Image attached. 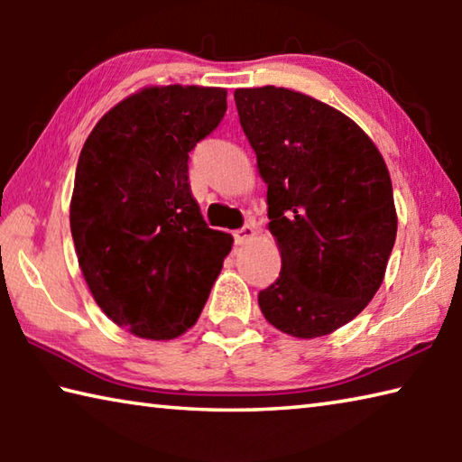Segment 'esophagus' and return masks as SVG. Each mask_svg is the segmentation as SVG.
Returning a JSON list of instances; mask_svg holds the SVG:
<instances>
[{
  "label": "esophagus",
  "instance_id": "34e87169",
  "mask_svg": "<svg viewBox=\"0 0 462 462\" xmlns=\"http://www.w3.org/2000/svg\"><path fill=\"white\" fill-rule=\"evenodd\" d=\"M254 236V228L253 226H242L240 230H236L234 232V242H236V245H246V242Z\"/></svg>",
  "mask_w": 462,
  "mask_h": 462
}]
</instances>
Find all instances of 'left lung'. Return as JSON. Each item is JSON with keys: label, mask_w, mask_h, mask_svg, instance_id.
<instances>
[{"label": "left lung", "mask_w": 462, "mask_h": 462, "mask_svg": "<svg viewBox=\"0 0 462 462\" xmlns=\"http://www.w3.org/2000/svg\"><path fill=\"white\" fill-rule=\"evenodd\" d=\"M240 126L267 183L281 250L259 306L277 330L316 338L348 324L385 277L397 216L385 161L338 109L300 91H234Z\"/></svg>", "instance_id": "obj_1"}]
</instances>
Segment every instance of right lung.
Wrapping results in <instances>:
<instances>
[{
    "label": "right lung",
    "instance_id": "1",
    "mask_svg": "<svg viewBox=\"0 0 462 462\" xmlns=\"http://www.w3.org/2000/svg\"><path fill=\"white\" fill-rule=\"evenodd\" d=\"M226 89L167 85L120 101L85 140L71 234L101 311L132 334L171 340L191 328L230 253L189 187V152L217 128Z\"/></svg>",
    "mask_w": 462,
    "mask_h": 462
}]
</instances>
